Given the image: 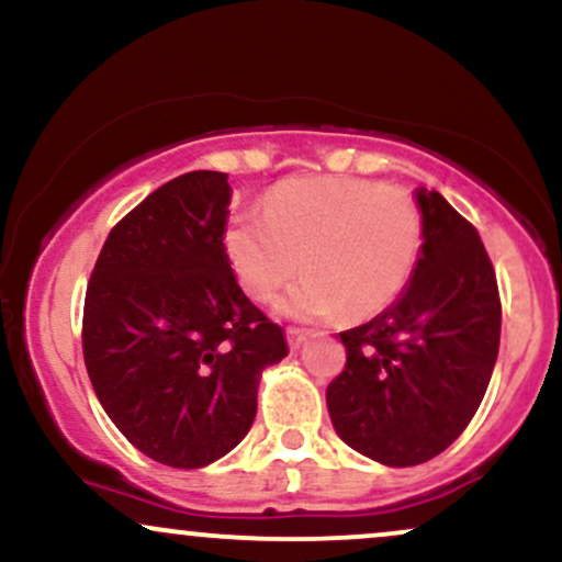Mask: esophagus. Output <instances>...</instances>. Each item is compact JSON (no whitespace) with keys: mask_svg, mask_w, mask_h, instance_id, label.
<instances>
[{"mask_svg":"<svg viewBox=\"0 0 562 562\" xmlns=\"http://www.w3.org/2000/svg\"><path fill=\"white\" fill-rule=\"evenodd\" d=\"M285 335H288V344H290V348H301L303 344H306V338H308V330H301V327H288L285 330Z\"/></svg>","mask_w":562,"mask_h":562,"instance_id":"34e87169","label":"esophagus"}]
</instances>
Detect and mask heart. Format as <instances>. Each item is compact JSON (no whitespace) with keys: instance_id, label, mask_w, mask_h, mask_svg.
<instances>
[{"instance_id":"b5f03b06","label":"heart","mask_w":562,"mask_h":562,"mask_svg":"<svg viewBox=\"0 0 562 562\" xmlns=\"http://www.w3.org/2000/svg\"><path fill=\"white\" fill-rule=\"evenodd\" d=\"M224 250L245 293L277 303L282 317L327 322L372 317L402 295L423 250V214L402 187L370 179L312 177L277 184L263 211H240Z\"/></svg>"}]
</instances>
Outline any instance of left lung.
Instances as JSON below:
<instances>
[{"label": "left lung", "mask_w": 562, "mask_h": 562, "mask_svg": "<svg viewBox=\"0 0 562 562\" xmlns=\"http://www.w3.org/2000/svg\"><path fill=\"white\" fill-rule=\"evenodd\" d=\"M423 250L389 308L340 333L346 370L327 385L335 434L389 468L434 460L473 420L499 353L502 306L479 232L417 187Z\"/></svg>", "instance_id": "obj_1"}]
</instances>
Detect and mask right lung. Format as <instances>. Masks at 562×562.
Segmentation results:
<instances>
[{"mask_svg":"<svg viewBox=\"0 0 562 562\" xmlns=\"http://www.w3.org/2000/svg\"><path fill=\"white\" fill-rule=\"evenodd\" d=\"M232 187L190 171L111 229L83 301V362L142 454L195 470L243 441L259 380L288 357L282 327L237 285L224 250Z\"/></svg>","mask_w":562,"mask_h":562,"instance_id":"right-lung-1","label":"right lung"}]
</instances>
